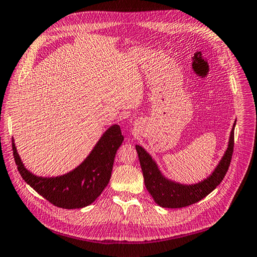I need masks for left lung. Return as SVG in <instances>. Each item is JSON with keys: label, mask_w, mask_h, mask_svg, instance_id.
Wrapping results in <instances>:
<instances>
[{"label": "left lung", "mask_w": 257, "mask_h": 257, "mask_svg": "<svg viewBox=\"0 0 257 257\" xmlns=\"http://www.w3.org/2000/svg\"><path fill=\"white\" fill-rule=\"evenodd\" d=\"M235 123L236 121L233 124L227 150L225 151L219 165L215 168V170L204 181L192 185L180 184L166 179L162 176L159 168L156 165V162L152 160L148 152L143 147L136 146L141 170L144 173L145 185L157 204H159L162 207H169V209H179V207L189 206L205 198L222 182L232 160Z\"/></svg>", "instance_id": "1"}]
</instances>
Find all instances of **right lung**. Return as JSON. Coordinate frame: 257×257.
<instances>
[{
    "mask_svg": "<svg viewBox=\"0 0 257 257\" xmlns=\"http://www.w3.org/2000/svg\"><path fill=\"white\" fill-rule=\"evenodd\" d=\"M123 141L118 124H113L96 144L84 162L64 176L37 177L24 167L12 140L13 156L20 174L38 194L62 209H80L91 204L110 180L114 156Z\"/></svg>",
    "mask_w": 257,
    "mask_h": 257,
    "instance_id": "1",
    "label": "right lung"
}]
</instances>
